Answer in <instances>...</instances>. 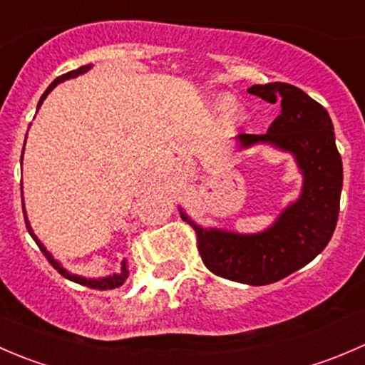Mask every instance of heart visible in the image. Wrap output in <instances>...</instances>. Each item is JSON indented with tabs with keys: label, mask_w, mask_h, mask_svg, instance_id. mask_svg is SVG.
<instances>
[{
	"label": "heart",
	"mask_w": 365,
	"mask_h": 365,
	"mask_svg": "<svg viewBox=\"0 0 365 365\" xmlns=\"http://www.w3.org/2000/svg\"><path fill=\"white\" fill-rule=\"evenodd\" d=\"M219 108H220V111H222L224 116L231 118V120H235V118H238L242 114L240 104H238V102L235 101V98H231V97L222 98V101H220V104H219Z\"/></svg>",
	"instance_id": "heart-1"
}]
</instances>
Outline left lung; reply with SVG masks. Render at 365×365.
Segmentation results:
<instances>
[{
	"label": "left lung",
	"instance_id": "left-lung-1",
	"mask_svg": "<svg viewBox=\"0 0 365 365\" xmlns=\"http://www.w3.org/2000/svg\"><path fill=\"white\" fill-rule=\"evenodd\" d=\"M249 93L275 104L281 114L267 134H240V150L268 145L289 153L302 175V189L277 219L257 233L203 227L180 208L197 233V249L210 272L242 284L277 282L311 263L332 238L339 215L342 160L334 125L322 104L288 83L254 84Z\"/></svg>",
	"mask_w": 365,
	"mask_h": 365
}]
</instances>
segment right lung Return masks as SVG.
<instances>
[{
  "label": "right lung",
  "mask_w": 365,
  "mask_h": 365,
  "mask_svg": "<svg viewBox=\"0 0 365 365\" xmlns=\"http://www.w3.org/2000/svg\"><path fill=\"white\" fill-rule=\"evenodd\" d=\"M91 67H93V65H83V67H79V68H77V70H70V72L63 73V76L56 77V79H54L53 83L49 84V88H47L46 91H43V95H42V97H40V101H38V106H36V111H38V109H40V106H42V102L46 101V97H47V95H49L51 91H53L54 88L58 86V84H60V83H63V81L73 79V77L81 76V73H86L88 70H91ZM26 135H28V134H26ZM24 145H26V141H24ZM23 153H24V150H23ZM21 162H23V157H21ZM21 189H23V187H21ZM23 203H24V201H23ZM23 212H24V220H26V227H28V233L31 235V238H33V240L36 242V245H38V247H40V251L43 252V256L47 257V261H49V263L53 264V267L56 268V270L60 272V274L63 275L65 279H68V281H73V282H77V284L88 286V288H93V289H114V288H118V286H121V284H123L125 281H127V277H128V264H127V259H123V261H121V270L118 272V274H113V275H106V277H83V275H77V274H72V272H68L67 268H65L63 264H61L60 261H58L56 257L53 256V254H51L49 251H47V249H46V245H43L42 242L38 240V237H36V235L33 233V227H31V224H29V220H28V215H26V208H24V205H23Z\"/></svg>",
  "instance_id": "1"
}]
</instances>
